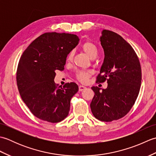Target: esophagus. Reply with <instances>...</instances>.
I'll list each match as a JSON object with an SVG mask.
<instances>
[{
    "instance_id": "1",
    "label": "esophagus",
    "mask_w": 156,
    "mask_h": 156,
    "mask_svg": "<svg viewBox=\"0 0 156 156\" xmlns=\"http://www.w3.org/2000/svg\"><path fill=\"white\" fill-rule=\"evenodd\" d=\"M85 88H86V87H84V86H83V85H80V86H79V91L84 90Z\"/></svg>"
}]
</instances>
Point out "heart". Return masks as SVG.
Wrapping results in <instances>:
<instances>
[{"mask_svg": "<svg viewBox=\"0 0 156 156\" xmlns=\"http://www.w3.org/2000/svg\"><path fill=\"white\" fill-rule=\"evenodd\" d=\"M82 49L84 51V52L90 56L92 58H95L97 57L98 53V49L97 45H96L94 43L91 41H86L84 42L83 45H82ZM74 51L72 50L68 53L66 58V61L68 62H71L74 57ZM90 76V72L84 71V70H78L76 73V76L79 81L81 82H87L89 77Z\"/></svg>", "mask_w": 156, "mask_h": 156, "instance_id": "1", "label": "heart"}]
</instances>
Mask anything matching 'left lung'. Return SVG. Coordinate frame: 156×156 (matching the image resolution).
Returning a JSON list of instances; mask_svg holds the SVG:
<instances>
[{"label": "left lung", "mask_w": 156, "mask_h": 156, "mask_svg": "<svg viewBox=\"0 0 156 156\" xmlns=\"http://www.w3.org/2000/svg\"><path fill=\"white\" fill-rule=\"evenodd\" d=\"M104 62L97 83L107 81L106 89L92 87V114L98 120L111 122L123 117L134 105L141 84L140 60L131 45L116 33L103 30L101 37Z\"/></svg>", "instance_id": "8db88e82"}]
</instances>
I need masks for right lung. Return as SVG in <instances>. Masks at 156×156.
<instances>
[{"instance_id":"right-lung-1","label":"right lung","mask_w":156,"mask_h":156,"mask_svg":"<svg viewBox=\"0 0 156 156\" xmlns=\"http://www.w3.org/2000/svg\"><path fill=\"white\" fill-rule=\"evenodd\" d=\"M78 41L74 34L45 33L20 58L16 77L18 90L23 102L38 119L58 122L68 115L70 100L78 87L75 82L58 87L54 78L56 70H64L68 53Z\"/></svg>"}]
</instances>
